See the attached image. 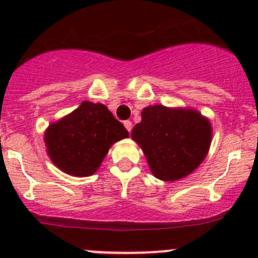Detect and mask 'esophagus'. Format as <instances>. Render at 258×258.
<instances>
[{
  "mask_svg": "<svg viewBox=\"0 0 258 258\" xmlns=\"http://www.w3.org/2000/svg\"><path fill=\"white\" fill-rule=\"evenodd\" d=\"M124 126L126 127V131L131 133L132 127H133V124H132V121H129V120H126V121H124Z\"/></svg>",
  "mask_w": 258,
  "mask_h": 258,
  "instance_id": "esophagus-1",
  "label": "esophagus"
}]
</instances>
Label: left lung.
I'll return each mask as SVG.
<instances>
[{
	"mask_svg": "<svg viewBox=\"0 0 258 258\" xmlns=\"http://www.w3.org/2000/svg\"><path fill=\"white\" fill-rule=\"evenodd\" d=\"M152 174L161 181L181 179L203 163L212 141V125L191 108L155 104L142 111V121L132 132Z\"/></svg>",
	"mask_w": 258,
	"mask_h": 258,
	"instance_id": "1",
	"label": "left lung"
}]
</instances>
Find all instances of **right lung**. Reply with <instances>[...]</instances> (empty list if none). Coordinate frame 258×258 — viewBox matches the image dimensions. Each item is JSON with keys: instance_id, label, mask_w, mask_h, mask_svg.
Instances as JSON below:
<instances>
[{"instance_id": "add662e5", "label": "right lung", "mask_w": 258, "mask_h": 258, "mask_svg": "<svg viewBox=\"0 0 258 258\" xmlns=\"http://www.w3.org/2000/svg\"><path fill=\"white\" fill-rule=\"evenodd\" d=\"M129 133L104 104L84 101L45 132L50 160L75 177L94 174L109 147Z\"/></svg>"}]
</instances>
